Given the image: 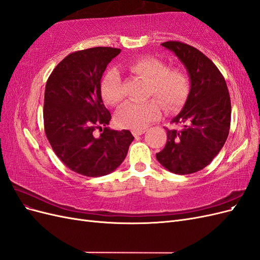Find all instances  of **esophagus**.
Returning a JSON list of instances; mask_svg holds the SVG:
<instances>
[{
    "label": "esophagus",
    "instance_id": "34e87169",
    "mask_svg": "<svg viewBox=\"0 0 260 260\" xmlns=\"http://www.w3.org/2000/svg\"><path fill=\"white\" fill-rule=\"evenodd\" d=\"M144 132H145V130H133L132 135L135 137H139V136H142Z\"/></svg>",
    "mask_w": 260,
    "mask_h": 260
}]
</instances>
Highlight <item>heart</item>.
Instances as JSON below:
<instances>
[{
	"label": "heart",
	"instance_id": "heart-1",
	"mask_svg": "<svg viewBox=\"0 0 260 260\" xmlns=\"http://www.w3.org/2000/svg\"><path fill=\"white\" fill-rule=\"evenodd\" d=\"M130 72L148 83V95H153L166 111H172L182 105L188 93L191 82L182 69L170 68L166 61L153 56H145L133 61ZM101 94L108 105L115 106L123 99L122 83L119 73L112 68L106 72L101 82ZM160 108L155 101L144 103H125L118 109L115 122L119 128L142 130L159 116Z\"/></svg>",
	"mask_w": 260,
	"mask_h": 260
}]
</instances>
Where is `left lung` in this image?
Masks as SVG:
<instances>
[{
    "mask_svg": "<svg viewBox=\"0 0 260 260\" xmlns=\"http://www.w3.org/2000/svg\"><path fill=\"white\" fill-rule=\"evenodd\" d=\"M174 52L190 77L185 104L166 129L167 143L156 158L177 175L200 171L210 164L224 145L230 130L231 101L223 76L201 51L178 41L161 43Z\"/></svg>",
    "mask_w": 260,
    "mask_h": 260,
    "instance_id": "left-lung-1",
    "label": "left lung"
}]
</instances>
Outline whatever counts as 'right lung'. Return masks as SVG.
Segmentation results:
<instances>
[{
    "instance_id": "right-lung-1",
    "label": "right lung",
    "mask_w": 260,
    "mask_h": 260,
    "mask_svg": "<svg viewBox=\"0 0 260 260\" xmlns=\"http://www.w3.org/2000/svg\"><path fill=\"white\" fill-rule=\"evenodd\" d=\"M120 53L92 48L69 54L45 85L43 120L46 138L58 158L77 174L102 177L120 166L135 139L129 130L107 128L111 113L101 94V79ZM104 128L100 137L92 131Z\"/></svg>"
}]
</instances>
